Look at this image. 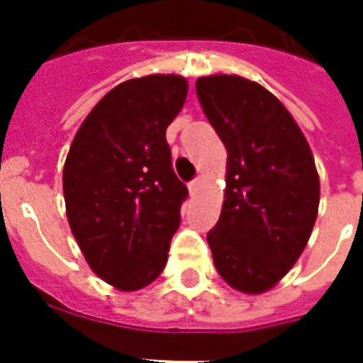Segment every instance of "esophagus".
Here are the masks:
<instances>
[{
    "label": "esophagus",
    "instance_id": "1",
    "mask_svg": "<svg viewBox=\"0 0 363 363\" xmlns=\"http://www.w3.org/2000/svg\"><path fill=\"white\" fill-rule=\"evenodd\" d=\"M200 186H202V179L198 177V179H194V181H192V182H190V184H189L190 194H196L198 190H200Z\"/></svg>",
    "mask_w": 363,
    "mask_h": 363
}]
</instances>
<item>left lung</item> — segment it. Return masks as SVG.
Returning a JSON list of instances; mask_svg holds the SVG:
<instances>
[{
    "mask_svg": "<svg viewBox=\"0 0 363 363\" xmlns=\"http://www.w3.org/2000/svg\"><path fill=\"white\" fill-rule=\"evenodd\" d=\"M204 114L228 150L220 221L208 233L213 264L243 294H264L311 237L320 184L311 147L284 104L239 75L198 77Z\"/></svg>",
    "mask_w": 363,
    "mask_h": 363,
    "instance_id": "left-lung-1",
    "label": "left lung"
}]
</instances>
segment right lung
<instances>
[{
	"instance_id": "add662e5",
	"label": "right lung",
	"mask_w": 363,
	"mask_h": 363,
	"mask_svg": "<svg viewBox=\"0 0 363 363\" xmlns=\"http://www.w3.org/2000/svg\"><path fill=\"white\" fill-rule=\"evenodd\" d=\"M181 75L120 83L83 120L64 165L66 216L91 270L120 291L163 272L181 225L186 184L177 179L167 126L186 101Z\"/></svg>"
}]
</instances>
